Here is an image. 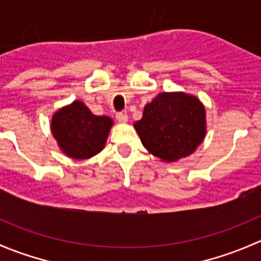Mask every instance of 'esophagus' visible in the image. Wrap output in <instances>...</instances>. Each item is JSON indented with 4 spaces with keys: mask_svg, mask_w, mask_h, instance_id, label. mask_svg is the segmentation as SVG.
Instances as JSON below:
<instances>
[{
    "mask_svg": "<svg viewBox=\"0 0 261 261\" xmlns=\"http://www.w3.org/2000/svg\"><path fill=\"white\" fill-rule=\"evenodd\" d=\"M116 118H117L118 122H127L128 116L127 114H125V112H117V114H116Z\"/></svg>",
    "mask_w": 261,
    "mask_h": 261,
    "instance_id": "1",
    "label": "esophagus"
}]
</instances>
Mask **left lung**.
<instances>
[{"label":"left lung","mask_w":261,"mask_h":261,"mask_svg":"<svg viewBox=\"0 0 261 261\" xmlns=\"http://www.w3.org/2000/svg\"><path fill=\"white\" fill-rule=\"evenodd\" d=\"M143 145L163 162L191 155L206 135V110L197 97L183 92L159 93L134 123Z\"/></svg>","instance_id":"8db88e82"}]
</instances>
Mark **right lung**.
Wrapping results in <instances>:
<instances>
[{
	"mask_svg": "<svg viewBox=\"0 0 261 261\" xmlns=\"http://www.w3.org/2000/svg\"><path fill=\"white\" fill-rule=\"evenodd\" d=\"M112 118L96 116L81 101L57 111L51 118V133L62 151L73 159H88L103 149Z\"/></svg>",
	"mask_w": 261,
	"mask_h": 261,
	"instance_id": "right-lung-1",
	"label": "right lung"
}]
</instances>
